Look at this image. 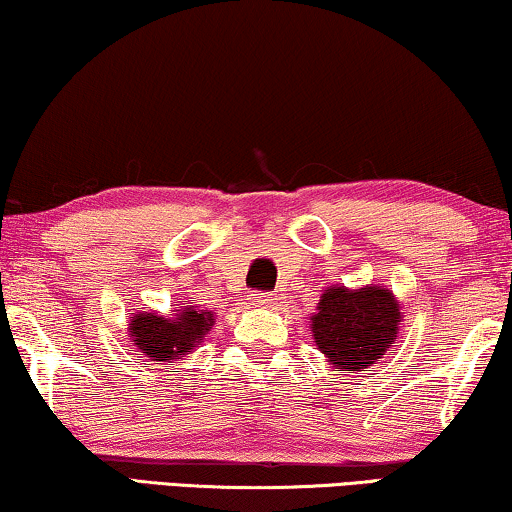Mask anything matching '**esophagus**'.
Listing matches in <instances>:
<instances>
[{"label": "esophagus", "instance_id": "esophagus-1", "mask_svg": "<svg viewBox=\"0 0 512 512\" xmlns=\"http://www.w3.org/2000/svg\"><path fill=\"white\" fill-rule=\"evenodd\" d=\"M250 301H253V306H259V308H271L273 306V297H271V294H266V292L250 294Z\"/></svg>", "mask_w": 512, "mask_h": 512}]
</instances>
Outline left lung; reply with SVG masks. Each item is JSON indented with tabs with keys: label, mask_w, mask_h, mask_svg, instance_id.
I'll return each instance as SVG.
<instances>
[{
	"label": "left lung",
	"mask_w": 512,
	"mask_h": 512,
	"mask_svg": "<svg viewBox=\"0 0 512 512\" xmlns=\"http://www.w3.org/2000/svg\"><path fill=\"white\" fill-rule=\"evenodd\" d=\"M401 318V301L385 285H329L311 315L313 343L334 369L366 371L394 343Z\"/></svg>",
	"instance_id": "8db88e82"
}]
</instances>
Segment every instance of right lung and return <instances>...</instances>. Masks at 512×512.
Listing matches in <instances>:
<instances>
[{
	"label": "right lung",
	"instance_id": "1",
	"mask_svg": "<svg viewBox=\"0 0 512 512\" xmlns=\"http://www.w3.org/2000/svg\"><path fill=\"white\" fill-rule=\"evenodd\" d=\"M213 325V311L197 306H181L171 315L136 311L129 320V336L134 348L150 357V362L169 364L197 350Z\"/></svg>",
	"mask_w": 512,
	"mask_h": 512
}]
</instances>
